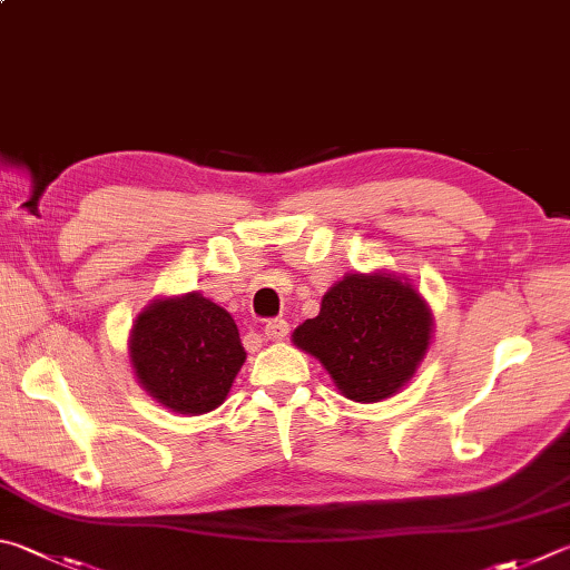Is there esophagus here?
<instances>
[{"label":"esophagus","mask_w":570,"mask_h":570,"mask_svg":"<svg viewBox=\"0 0 570 570\" xmlns=\"http://www.w3.org/2000/svg\"><path fill=\"white\" fill-rule=\"evenodd\" d=\"M264 334L272 341L284 338L288 334V321L286 318H268L264 324Z\"/></svg>","instance_id":"34e87169"}]
</instances>
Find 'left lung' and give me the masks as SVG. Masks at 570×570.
<instances>
[{"instance_id":"obj_1","label":"left lung","mask_w":570,"mask_h":570,"mask_svg":"<svg viewBox=\"0 0 570 570\" xmlns=\"http://www.w3.org/2000/svg\"><path fill=\"white\" fill-rule=\"evenodd\" d=\"M429 338L426 302L391 274L344 276L321 298L318 316L294 331V344L324 364L338 391L364 403L406 384Z\"/></svg>"}]
</instances>
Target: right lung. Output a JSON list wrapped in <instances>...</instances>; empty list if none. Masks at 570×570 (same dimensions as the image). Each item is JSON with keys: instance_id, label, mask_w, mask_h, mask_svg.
<instances>
[{"instance_id": "obj_1", "label": "right lung", "mask_w": 570, "mask_h": 570, "mask_svg": "<svg viewBox=\"0 0 570 570\" xmlns=\"http://www.w3.org/2000/svg\"><path fill=\"white\" fill-rule=\"evenodd\" d=\"M129 354L139 384L177 413L219 406L246 358L232 314L202 294L164 298L139 314Z\"/></svg>"}]
</instances>
